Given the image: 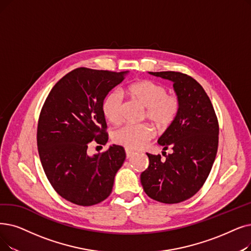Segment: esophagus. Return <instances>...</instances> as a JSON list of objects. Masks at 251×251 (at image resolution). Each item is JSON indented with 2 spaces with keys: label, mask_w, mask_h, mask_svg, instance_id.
Segmentation results:
<instances>
[{
  "label": "esophagus",
  "mask_w": 251,
  "mask_h": 251,
  "mask_svg": "<svg viewBox=\"0 0 251 251\" xmlns=\"http://www.w3.org/2000/svg\"><path fill=\"white\" fill-rule=\"evenodd\" d=\"M125 151H126V157H127V158L132 157V155L134 154V151H131V150H129V149H126V150H125Z\"/></svg>",
  "instance_id": "34e87169"
}]
</instances>
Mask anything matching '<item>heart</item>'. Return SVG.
I'll return each instance as SVG.
<instances>
[{"mask_svg":"<svg viewBox=\"0 0 251 251\" xmlns=\"http://www.w3.org/2000/svg\"><path fill=\"white\" fill-rule=\"evenodd\" d=\"M126 94L146 107L145 118H148L159 129H166L170 126L179 112L180 101L178 96L167 93L165 86L144 80L130 85ZM123 96L119 91L107 93L103 99L101 108L104 117L112 124L122 121ZM154 135V129L149 124L126 125L114 133V141L130 150L143 148Z\"/></svg>","mask_w":251,"mask_h":251,"instance_id":"b5f03b06","label":"heart"}]
</instances>
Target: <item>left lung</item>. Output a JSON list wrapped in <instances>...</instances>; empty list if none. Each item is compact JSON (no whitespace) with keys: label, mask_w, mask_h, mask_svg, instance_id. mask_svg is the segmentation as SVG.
Listing matches in <instances>:
<instances>
[{"label":"left lung","mask_w":251,"mask_h":251,"mask_svg":"<svg viewBox=\"0 0 251 251\" xmlns=\"http://www.w3.org/2000/svg\"><path fill=\"white\" fill-rule=\"evenodd\" d=\"M149 73L173 82L180 107L176 120L158 139L163 150L170 147L173 152L164 162L160 155L147 152L150 164L141 173L140 181L150 198L166 204L179 203L193 197L209 176L219 147V121L208 95L190 75L179 72Z\"/></svg>","instance_id":"left-lung-1"}]
</instances>
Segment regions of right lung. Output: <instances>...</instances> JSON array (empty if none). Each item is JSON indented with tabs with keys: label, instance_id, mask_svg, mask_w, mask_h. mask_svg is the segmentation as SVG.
I'll return each instance as SVG.
<instances>
[{
	"label": "right lung",
	"instance_id": "1",
	"mask_svg": "<svg viewBox=\"0 0 251 251\" xmlns=\"http://www.w3.org/2000/svg\"><path fill=\"white\" fill-rule=\"evenodd\" d=\"M127 73L75 69L54 85L42 107L37 131L42 166L53 189L74 204L91 206L106 199L123 165L121 146L92 157L87 149L92 140L107 143L101 104Z\"/></svg>",
	"mask_w": 251,
	"mask_h": 251
}]
</instances>
